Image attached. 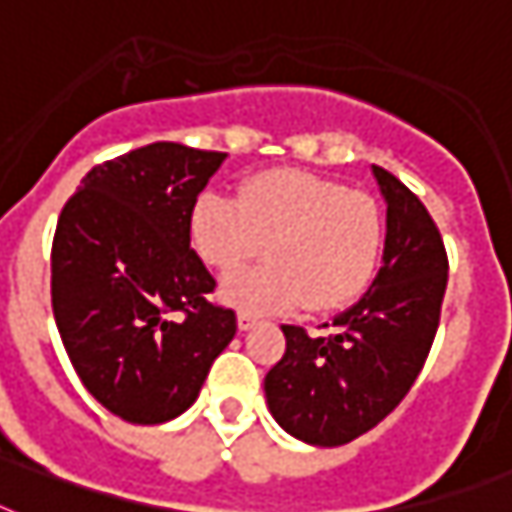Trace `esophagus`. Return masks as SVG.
Here are the masks:
<instances>
[{
  "instance_id": "esophagus-1",
  "label": "esophagus",
  "mask_w": 512,
  "mask_h": 512,
  "mask_svg": "<svg viewBox=\"0 0 512 512\" xmlns=\"http://www.w3.org/2000/svg\"><path fill=\"white\" fill-rule=\"evenodd\" d=\"M257 323V315H252V313H239L236 315V326H239V331H249V328L255 326Z\"/></svg>"
}]
</instances>
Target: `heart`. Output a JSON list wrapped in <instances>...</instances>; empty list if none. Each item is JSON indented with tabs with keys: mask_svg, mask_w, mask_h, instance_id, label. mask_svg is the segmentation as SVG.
<instances>
[{
	"mask_svg": "<svg viewBox=\"0 0 512 512\" xmlns=\"http://www.w3.org/2000/svg\"><path fill=\"white\" fill-rule=\"evenodd\" d=\"M191 244L220 273L242 268L265 244L268 265L220 284V297L247 313L302 305L334 313L352 305L376 276L386 218L376 199L297 168L247 178L239 197L205 194L191 207Z\"/></svg>",
	"mask_w": 512,
	"mask_h": 512,
	"instance_id": "heart-1",
	"label": "heart"
}]
</instances>
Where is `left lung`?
Returning a JSON list of instances; mask_svg holds the SVG:
<instances>
[{"mask_svg":"<svg viewBox=\"0 0 512 512\" xmlns=\"http://www.w3.org/2000/svg\"><path fill=\"white\" fill-rule=\"evenodd\" d=\"M386 199L384 265L328 334L281 326L286 352L265 376L278 426L307 444L339 447L405 400L434 344L447 289V249L434 218L389 170L373 165Z\"/></svg>","mask_w":512,"mask_h":512,"instance_id":"8db88e82","label":"left lung"}]
</instances>
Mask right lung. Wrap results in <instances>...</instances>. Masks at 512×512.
Returning <instances> with one entry per match:
<instances>
[{"mask_svg":"<svg viewBox=\"0 0 512 512\" xmlns=\"http://www.w3.org/2000/svg\"><path fill=\"white\" fill-rule=\"evenodd\" d=\"M223 152L155 141L83 176L52 242V310L89 394L128 423H165L197 400L236 334L189 218Z\"/></svg>","mask_w":512,"mask_h":512,"instance_id":"obj_1","label":"right lung"}]
</instances>
